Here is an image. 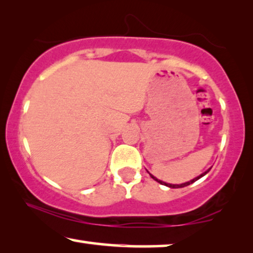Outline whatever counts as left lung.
Wrapping results in <instances>:
<instances>
[{
    "label": "left lung",
    "mask_w": 253,
    "mask_h": 253,
    "mask_svg": "<svg viewBox=\"0 0 253 253\" xmlns=\"http://www.w3.org/2000/svg\"><path fill=\"white\" fill-rule=\"evenodd\" d=\"M208 171H210V170H208ZM208 171H206V172H204V173H201L200 174V176H198L197 178H194V179H192V180H190V181H187V183H184V184H180V185H174V184H168V183H164V181H162V180H158L157 179V178H155L154 176H153V174H150V177L151 178H153V179L154 180H156V181H158V183H160V184H162V185H166V186H169V187H171V188H179V187H185V186H187V185H190V184H193L194 183V181H197L198 179H200V178L201 177H204L205 176V174H206L207 172H208Z\"/></svg>",
    "instance_id": "left-lung-1"
}]
</instances>
